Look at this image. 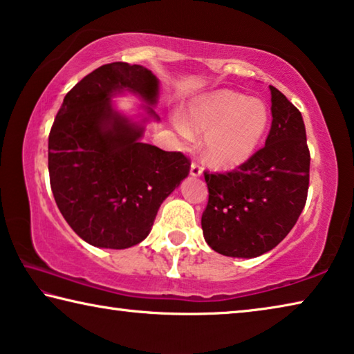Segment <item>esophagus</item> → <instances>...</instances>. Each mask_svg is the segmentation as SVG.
Listing matches in <instances>:
<instances>
[{
	"mask_svg": "<svg viewBox=\"0 0 354 354\" xmlns=\"http://www.w3.org/2000/svg\"><path fill=\"white\" fill-rule=\"evenodd\" d=\"M189 174H191V176H193V177H201V176H202V167H201V165L196 163V161H193V163H191Z\"/></svg>",
	"mask_w": 354,
	"mask_h": 354,
	"instance_id": "1",
	"label": "esophagus"
}]
</instances>
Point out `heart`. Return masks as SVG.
Segmentation results:
<instances>
[{
    "mask_svg": "<svg viewBox=\"0 0 354 354\" xmlns=\"http://www.w3.org/2000/svg\"><path fill=\"white\" fill-rule=\"evenodd\" d=\"M187 123L207 133L205 153L219 166H239L256 152L268 129L270 111L265 102L234 91H216L191 103ZM183 136H189L185 122H178Z\"/></svg>",
    "mask_w": 354,
    "mask_h": 354,
    "instance_id": "heart-1",
    "label": "heart"
}]
</instances>
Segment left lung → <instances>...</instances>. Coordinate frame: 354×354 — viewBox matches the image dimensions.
Listing matches in <instances>:
<instances>
[{
	"label": "left lung",
	"instance_id": "left-lung-1",
	"mask_svg": "<svg viewBox=\"0 0 354 354\" xmlns=\"http://www.w3.org/2000/svg\"><path fill=\"white\" fill-rule=\"evenodd\" d=\"M271 129L265 147L230 172H204L207 245L227 257L252 259L286 239L306 205L310 153L298 108L270 86Z\"/></svg>",
	"mask_w": 354,
	"mask_h": 354
}]
</instances>
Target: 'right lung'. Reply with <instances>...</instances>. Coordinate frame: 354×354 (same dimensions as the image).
Here are the masks:
<instances>
[{
    "label": "right lung",
    "mask_w": 354,
    "mask_h": 354,
    "mask_svg": "<svg viewBox=\"0 0 354 354\" xmlns=\"http://www.w3.org/2000/svg\"><path fill=\"white\" fill-rule=\"evenodd\" d=\"M129 91L155 105L158 80L138 64L111 62L73 86L64 97L48 136L50 185L56 205L89 245L125 249L152 229L163 201L189 174L182 152L141 142L144 122L113 108L111 98Z\"/></svg>",
    "instance_id": "obj_1"
}]
</instances>
